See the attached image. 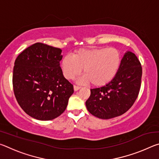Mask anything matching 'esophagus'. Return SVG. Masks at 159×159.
I'll return each instance as SVG.
<instances>
[{"label":"esophagus","mask_w":159,"mask_h":159,"mask_svg":"<svg viewBox=\"0 0 159 159\" xmlns=\"http://www.w3.org/2000/svg\"><path fill=\"white\" fill-rule=\"evenodd\" d=\"M80 88V86H78V85H74V91H77V90H79V89Z\"/></svg>","instance_id":"esophagus-1"}]
</instances>
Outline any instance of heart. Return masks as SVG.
Listing matches in <instances>:
<instances>
[{"instance_id": "b5f03b06", "label": "heart", "mask_w": 159, "mask_h": 159, "mask_svg": "<svg viewBox=\"0 0 159 159\" xmlns=\"http://www.w3.org/2000/svg\"><path fill=\"white\" fill-rule=\"evenodd\" d=\"M122 63V55L115 48L80 49L71 56H65L60 66L64 76L72 80L83 73L80 82L90 83L94 86L108 84L116 76Z\"/></svg>"}]
</instances>
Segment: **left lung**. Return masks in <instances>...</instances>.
I'll return each mask as SVG.
<instances>
[{
  "label": "left lung",
  "mask_w": 159,
  "mask_h": 159,
  "mask_svg": "<svg viewBox=\"0 0 159 159\" xmlns=\"http://www.w3.org/2000/svg\"><path fill=\"white\" fill-rule=\"evenodd\" d=\"M141 64L133 52L127 51L120 68L108 84L90 89L85 105L91 114L102 119H109L124 114L133 106L141 86Z\"/></svg>",
  "instance_id": "8db88e82"
}]
</instances>
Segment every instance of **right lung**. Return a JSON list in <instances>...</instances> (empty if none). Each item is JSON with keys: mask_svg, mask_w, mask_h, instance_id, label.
<instances>
[{"mask_svg": "<svg viewBox=\"0 0 159 159\" xmlns=\"http://www.w3.org/2000/svg\"><path fill=\"white\" fill-rule=\"evenodd\" d=\"M62 57L60 48L36 43L16 59L14 93L21 108L32 118L52 120L65 111L74 87L63 76Z\"/></svg>", "mask_w": 159, "mask_h": 159, "instance_id": "1", "label": "right lung"}]
</instances>
